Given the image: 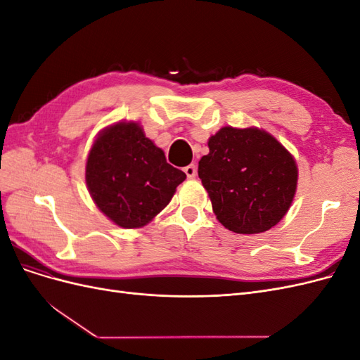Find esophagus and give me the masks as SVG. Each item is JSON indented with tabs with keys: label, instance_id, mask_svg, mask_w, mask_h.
<instances>
[{
	"label": "esophagus",
	"instance_id": "esophagus-1",
	"mask_svg": "<svg viewBox=\"0 0 360 360\" xmlns=\"http://www.w3.org/2000/svg\"><path fill=\"white\" fill-rule=\"evenodd\" d=\"M184 172H186L188 179H195L197 177V165H195V163H191V165L184 168Z\"/></svg>",
	"mask_w": 360,
	"mask_h": 360
}]
</instances>
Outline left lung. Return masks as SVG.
<instances>
[{
    "label": "left lung",
    "mask_w": 360,
    "mask_h": 360,
    "mask_svg": "<svg viewBox=\"0 0 360 360\" xmlns=\"http://www.w3.org/2000/svg\"><path fill=\"white\" fill-rule=\"evenodd\" d=\"M198 176L213 212L237 234H258L288 212L297 188V165L279 141L258 127H222L209 139Z\"/></svg>",
    "instance_id": "8db88e82"
}]
</instances>
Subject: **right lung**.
I'll return each mask as SVG.
<instances>
[{
    "instance_id": "obj_1",
    "label": "right lung",
    "mask_w": 360,
    "mask_h": 360,
    "mask_svg": "<svg viewBox=\"0 0 360 360\" xmlns=\"http://www.w3.org/2000/svg\"><path fill=\"white\" fill-rule=\"evenodd\" d=\"M186 174L167 162L135 122H118L96 138L85 181L99 210L122 228H141L160 213Z\"/></svg>"
}]
</instances>
